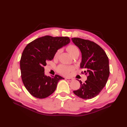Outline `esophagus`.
Wrapping results in <instances>:
<instances>
[{
    "label": "esophagus",
    "mask_w": 127,
    "mask_h": 127,
    "mask_svg": "<svg viewBox=\"0 0 127 127\" xmlns=\"http://www.w3.org/2000/svg\"><path fill=\"white\" fill-rule=\"evenodd\" d=\"M65 80L66 81H71L72 80V79H70V78H65Z\"/></svg>",
    "instance_id": "esophagus-1"
}]
</instances>
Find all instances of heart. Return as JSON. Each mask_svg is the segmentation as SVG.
<instances>
[{"label": "heart", "instance_id": "1", "mask_svg": "<svg viewBox=\"0 0 127 127\" xmlns=\"http://www.w3.org/2000/svg\"><path fill=\"white\" fill-rule=\"evenodd\" d=\"M66 50L70 55L73 57L79 56L80 53L79 48H78L77 46L74 44H70L66 47ZM61 50H58L56 51V52L54 54L53 59L54 60H57L59 54H60ZM74 70V67L72 66H68L64 65H60L57 67V70L58 73L63 75V76H68L69 75L70 72Z\"/></svg>", "mask_w": 127, "mask_h": 127}]
</instances>
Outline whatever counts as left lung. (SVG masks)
Masks as SVG:
<instances>
[{"label": "left lung", "instance_id": "obj_1", "mask_svg": "<svg viewBox=\"0 0 127 127\" xmlns=\"http://www.w3.org/2000/svg\"><path fill=\"white\" fill-rule=\"evenodd\" d=\"M82 53L81 68L82 74L87 75L85 83L80 81V87L74 93L83 99L98 95L106 85L110 74L109 59L104 50L93 41L79 37L71 38Z\"/></svg>", "mask_w": 127, "mask_h": 127}]
</instances>
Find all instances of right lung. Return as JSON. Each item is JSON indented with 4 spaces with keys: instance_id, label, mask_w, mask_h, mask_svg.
<instances>
[{
    "instance_id": "add662e5",
    "label": "right lung",
    "mask_w": 127,
    "mask_h": 127,
    "mask_svg": "<svg viewBox=\"0 0 127 127\" xmlns=\"http://www.w3.org/2000/svg\"><path fill=\"white\" fill-rule=\"evenodd\" d=\"M70 42L68 37L46 35L26 46L20 60L21 77L24 86L31 95L39 99L47 98L56 90L59 80L58 75L47 76L44 66L52 60L56 51Z\"/></svg>"
}]
</instances>
